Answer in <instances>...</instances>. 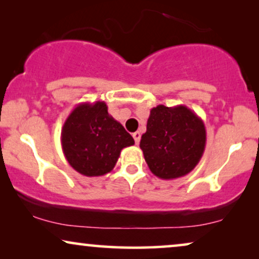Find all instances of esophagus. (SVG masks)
<instances>
[{
	"instance_id": "esophagus-1",
	"label": "esophagus",
	"mask_w": 259,
	"mask_h": 259,
	"mask_svg": "<svg viewBox=\"0 0 259 259\" xmlns=\"http://www.w3.org/2000/svg\"><path fill=\"white\" fill-rule=\"evenodd\" d=\"M140 137H142V134H140L139 132H136V133H133L134 142H136L137 145H138V144H139V142H140Z\"/></svg>"
}]
</instances>
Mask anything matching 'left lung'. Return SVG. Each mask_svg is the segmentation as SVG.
<instances>
[{
	"label": "left lung",
	"instance_id": "8db88e82",
	"mask_svg": "<svg viewBox=\"0 0 259 259\" xmlns=\"http://www.w3.org/2000/svg\"><path fill=\"white\" fill-rule=\"evenodd\" d=\"M206 147L202 119L183 105H158L150 110L140 149L151 172L162 180L186 176L199 164Z\"/></svg>",
	"mask_w": 259,
	"mask_h": 259
}]
</instances>
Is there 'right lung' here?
<instances>
[{
  "label": "right lung",
  "instance_id": "add662e5",
  "mask_svg": "<svg viewBox=\"0 0 259 259\" xmlns=\"http://www.w3.org/2000/svg\"><path fill=\"white\" fill-rule=\"evenodd\" d=\"M63 153L77 172L88 177L110 172L121 150L134 145V139L108 113L105 101L77 105L64 122Z\"/></svg>",
  "mask_w": 259,
  "mask_h": 259
}]
</instances>
